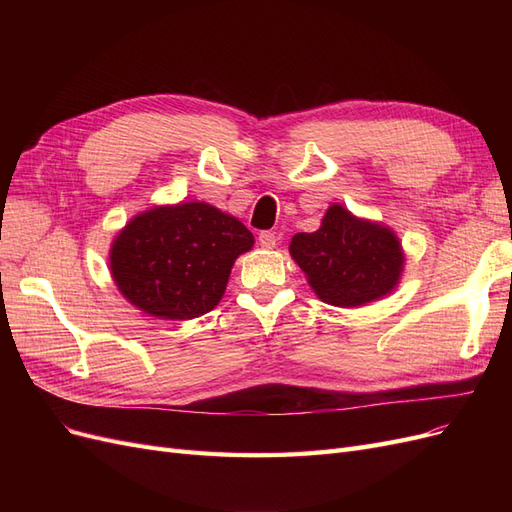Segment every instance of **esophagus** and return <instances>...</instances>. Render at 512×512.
Here are the masks:
<instances>
[{
  "label": "esophagus",
  "instance_id": "1",
  "mask_svg": "<svg viewBox=\"0 0 512 512\" xmlns=\"http://www.w3.org/2000/svg\"><path fill=\"white\" fill-rule=\"evenodd\" d=\"M258 243L265 247V250H273L275 247V243H277V237H275V232H271V230H265V232H260L258 235Z\"/></svg>",
  "mask_w": 512,
  "mask_h": 512
}]
</instances>
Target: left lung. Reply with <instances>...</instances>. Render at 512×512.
Here are the masks:
<instances>
[{"label":"left lung","instance_id":"1","mask_svg":"<svg viewBox=\"0 0 512 512\" xmlns=\"http://www.w3.org/2000/svg\"><path fill=\"white\" fill-rule=\"evenodd\" d=\"M290 254L324 303L356 307L389 294L404 265L393 230L356 220L342 205L324 213L316 232H299Z\"/></svg>","mask_w":512,"mask_h":512}]
</instances>
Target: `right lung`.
<instances>
[{
    "label": "right lung",
    "instance_id": "add662e5",
    "mask_svg": "<svg viewBox=\"0 0 512 512\" xmlns=\"http://www.w3.org/2000/svg\"><path fill=\"white\" fill-rule=\"evenodd\" d=\"M254 235L207 203L158 207L119 232L111 273L121 294L166 320L198 318L220 303L239 254Z\"/></svg>",
    "mask_w": 512,
    "mask_h": 512
}]
</instances>
